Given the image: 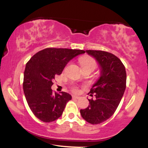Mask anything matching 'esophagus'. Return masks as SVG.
<instances>
[{"instance_id": "obj_1", "label": "esophagus", "mask_w": 148, "mask_h": 148, "mask_svg": "<svg viewBox=\"0 0 148 148\" xmlns=\"http://www.w3.org/2000/svg\"><path fill=\"white\" fill-rule=\"evenodd\" d=\"M72 98H73V99H79V97L76 96V95H72Z\"/></svg>"}]
</instances>
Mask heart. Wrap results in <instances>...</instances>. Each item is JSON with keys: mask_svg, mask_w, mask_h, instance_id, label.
Segmentation results:
<instances>
[{"mask_svg": "<svg viewBox=\"0 0 148 148\" xmlns=\"http://www.w3.org/2000/svg\"><path fill=\"white\" fill-rule=\"evenodd\" d=\"M81 66H82L83 69L87 68V67H92V68L95 69L97 67V62L92 58L89 56H84L81 58L80 60ZM72 90L74 92L78 91V88L76 86H74L72 88Z\"/></svg>", "mask_w": 148, "mask_h": 148, "instance_id": "1", "label": "heart"}]
</instances>
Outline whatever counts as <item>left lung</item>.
<instances>
[{"label":"left lung","mask_w":148,"mask_h":148,"mask_svg":"<svg viewBox=\"0 0 148 148\" xmlns=\"http://www.w3.org/2000/svg\"><path fill=\"white\" fill-rule=\"evenodd\" d=\"M101 67V76L88 94L95 99H88L90 105L80 110L88 123L97 125L110 118L116 111L126 88L127 74L122 61L113 53L103 51L86 50Z\"/></svg>","instance_id":"1"}]
</instances>
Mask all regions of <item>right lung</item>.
<instances>
[{"label": "right lung", "mask_w": 148, "mask_h": 148, "mask_svg": "<svg viewBox=\"0 0 148 148\" xmlns=\"http://www.w3.org/2000/svg\"><path fill=\"white\" fill-rule=\"evenodd\" d=\"M85 52L80 49L47 48L35 53L26 63L23 92L30 110L40 120L50 123L62 115L72 96L64 92H53L52 81L61 74L69 60Z\"/></svg>", "instance_id": "1"}]
</instances>
